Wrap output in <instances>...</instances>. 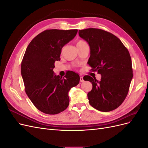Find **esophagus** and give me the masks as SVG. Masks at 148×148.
<instances>
[{"label": "esophagus", "mask_w": 148, "mask_h": 148, "mask_svg": "<svg viewBox=\"0 0 148 148\" xmlns=\"http://www.w3.org/2000/svg\"><path fill=\"white\" fill-rule=\"evenodd\" d=\"M79 78H80V79H79L80 82H84V79H83V76L80 75V76H79Z\"/></svg>", "instance_id": "1"}]
</instances>
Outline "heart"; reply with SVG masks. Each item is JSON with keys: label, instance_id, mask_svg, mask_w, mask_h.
<instances>
[{"label": "heart", "instance_id": "heart-1", "mask_svg": "<svg viewBox=\"0 0 148 148\" xmlns=\"http://www.w3.org/2000/svg\"><path fill=\"white\" fill-rule=\"evenodd\" d=\"M84 42H85L83 41H78L77 45H78V44H83V43H84Z\"/></svg>", "mask_w": 148, "mask_h": 148}]
</instances>
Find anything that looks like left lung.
Returning <instances> with one entry per match:
<instances>
[{"mask_svg":"<svg viewBox=\"0 0 148 148\" xmlns=\"http://www.w3.org/2000/svg\"><path fill=\"white\" fill-rule=\"evenodd\" d=\"M79 36L90 47L88 64L101 75L100 81L86 75L92 89L88 93L90 105L102 112L117 109L126 98L133 78L128 49L115 35L96 28L79 30Z\"/></svg>","mask_w":148,"mask_h":148,"instance_id":"left-lung-1","label":"left lung"}]
</instances>
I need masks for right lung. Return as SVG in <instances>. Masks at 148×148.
<instances>
[{
    "label": "right lung",
    "mask_w": 148,
    "mask_h": 148,
    "mask_svg": "<svg viewBox=\"0 0 148 148\" xmlns=\"http://www.w3.org/2000/svg\"><path fill=\"white\" fill-rule=\"evenodd\" d=\"M78 29H48L37 35L26 48L21 65L25 91L42 112L54 115L69 105V92L79 83V76L69 71L65 78L53 73L62 49L77 35Z\"/></svg>",
    "instance_id": "1"
}]
</instances>
